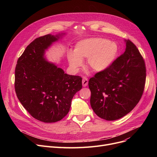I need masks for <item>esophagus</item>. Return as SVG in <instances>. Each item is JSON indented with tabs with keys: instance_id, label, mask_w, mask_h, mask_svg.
<instances>
[{
	"instance_id": "esophagus-1",
	"label": "esophagus",
	"mask_w": 157,
	"mask_h": 157,
	"mask_svg": "<svg viewBox=\"0 0 157 157\" xmlns=\"http://www.w3.org/2000/svg\"><path fill=\"white\" fill-rule=\"evenodd\" d=\"M88 83V80L86 77L83 78V81H82V84H83V86H86Z\"/></svg>"
}]
</instances>
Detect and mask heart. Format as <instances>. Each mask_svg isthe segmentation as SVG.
<instances>
[{
    "instance_id": "b5f03b06",
    "label": "heart",
    "mask_w": 157,
    "mask_h": 157,
    "mask_svg": "<svg viewBox=\"0 0 157 157\" xmlns=\"http://www.w3.org/2000/svg\"><path fill=\"white\" fill-rule=\"evenodd\" d=\"M119 48L117 44L105 38L94 37L77 43L74 53H68V60L75 71L83 66L82 60L87 59L88 67L94 72H102L116 60Z\"/></svg>"
}]
</instances>
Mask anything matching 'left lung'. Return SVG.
I'll list each match as a JSON object with an SVG mask.
<instances>
[{"mask_svg": "<svg viewBox=\"0 0 157 157\" xmlns=\"http://www.w3.org/2000/svg\"><path fill=\"white\" fill-rule=\"evenodd\" d=\"M125 42V52L108 69L96 73L88 81L92 108L98 117L105 120H116L130 113L144 90V60L131 40Z\"/></svg>", "mask_w": 157, "mask_h": 157, "instance_id": "1", "label": "left lung"}]
</instances>
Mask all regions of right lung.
Masks as SVG:
<instances>
[{"instance_id":"add662e5","label":"right lung","mask_w":157,"mask_h":157,"mask_svg":"<svg viewBox=\"0 0 157 157\" xmlns=\"http://www.w3.org/2000/svg\"><path fill=\"white\" fill-rule=\"evenodd\" d=\"M60 36L47 34L34 39L19 57L15 68L18 100L32 117L45 123L63 118L74 95L82 88L81 76L64 73L44 58L46 49Z\"/></svg>"}]
</instances>
